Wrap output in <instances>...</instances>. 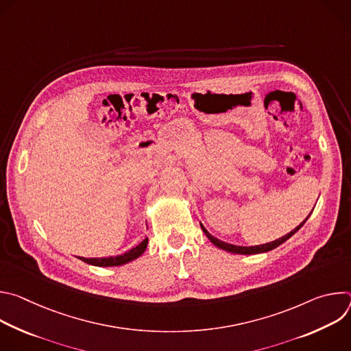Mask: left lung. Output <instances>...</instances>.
<instances>
[{
  "label": "left lung",
  "instance_id": "left-lung-1",
  "mask_svg": "<svg viewBox=\"0 0 351 351\" xmlns=\"http://www.w3.org/2000/svg\"><path fill=\"white\" fill-rule=\"evenodd\" d=\"M307 219H308V217H307L302 223H300L297 228H294L290 233L285 234L283 237H280V239H278V240H275V241H271V243H265V244H260V245H253V247L233 245V244H229V243L221 241V240H218L217 237L211 236L203 225H202V229H203V232L207 234V237L211 240V243H213V244H215L217 247H219V248L225 250V252L234 253V254H258V253H267V252H271V250H274V248H276L278 245H280L282 243H285L289 237H291V236H293V234H294L300 228H302V226L306 223V221H307Z\"/></svg>",
  "mask_w": 351,
  "mask_h": 351
}]
</instances>
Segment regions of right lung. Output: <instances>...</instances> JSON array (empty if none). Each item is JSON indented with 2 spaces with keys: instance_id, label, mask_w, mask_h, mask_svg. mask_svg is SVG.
<instances>
[{
  "instance_id": "right-lung-1",
  "label": "right lung",
  "mask_w": 351,
  "mask_h": 351,
  "mask_svg": "<svg viewBox=\"0 0 351 351\" xmlns=\"http://www.w3.org/2000/svg\"><path fill=\"white\" fill-rule=\"evenodd\" d=\"M147 243H148V240L144 239L138 245L133 247L132 250H129V252H126L125 254L118 256V257H108V258H82V257H79V258L90 265H95V267H118V265H123V264L140 257L144 253Z\"/></svg>"
}]
</instances>
